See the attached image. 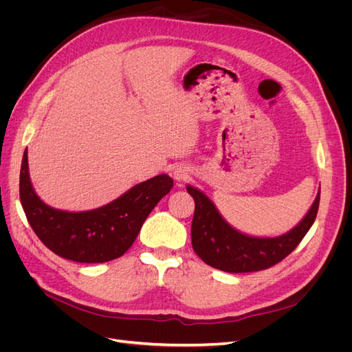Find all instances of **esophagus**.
I'll list each match as a JSON object with an SVG mask.
<instances>
[{
    "label": "esophagus",
    "mask_w": 352,
    "mask_h": 352,
    "mask_svg": "<svg viewBox=\"0 0 352 352\" xmlns=\"http://www.w3.org/2000/svg\"><path fill=\"white\" fill-rule=\"evenodd\" d=\"M173 176H175V180H177V182H182V180H186L189 177V168L185 167V166H177L175 168Z\"/></svg>",
    "instance_id": "1"
}]
</instances>
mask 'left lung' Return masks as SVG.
<instances>
[{
	"label": "left lung",
	"mask_w": 352,
	"mask_h": 352,
	"mask_svg": "<svg viewBox=\"0 0 352 352\" xmlns=\"http://www.w3.org/2000/svg\"><path fill=\"white\" fill-rule=\"evenodd\" d=\"M186 190L195 201L190 228L192 248L211 267L228 273H248L269 269L289 255L310 230L317 216L320 190L304 219L285 235L257 238L241 233L221 217L212 201L199 189L188 185Z\"/></svg>",
	"instance_id": "8db88e82"
}]
</instances>
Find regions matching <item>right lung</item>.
Returning a JSON list of instances; mask_svg holds the SVG:
<instances>
[{"label":"right lung","instance_id":"add662e5","mask_svg":"<svg viewBox=\"0 0 352 352\" xmlns=\"http://www.w3.org/2000/svg\"><path fill=\"white\" fill-rule=\"evenodd\" d=\"M172 188V177L158 175L102 207L66 211L50 207L36 195L29 176L28 150L20 168V202L30 228L47 248L76 263H105L122 257L157 202Z\"/></svg>","mask_w":352,"mask_h":352}]
</instances>
